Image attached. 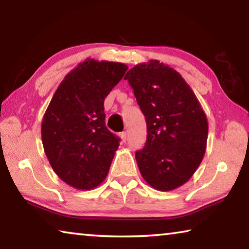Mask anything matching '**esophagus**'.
I'll return each instance as SVG.
<instances>
[{"instance_id": "esophagus-1", "label": "esophagus", "mask_w": 249, "mask_h": 249, "mask_svg": "<svg viewBox=\"0 0 249 249\" xmlns=\"http://www.w3.org/2000/svg\"><path fill=\"white\" fill-rule=\"evenodd\" d=\"M120 136H121L122 141H123V142H126V140H127V134H126V132H122L120 134Z\"/></svg>"}]
</instances>
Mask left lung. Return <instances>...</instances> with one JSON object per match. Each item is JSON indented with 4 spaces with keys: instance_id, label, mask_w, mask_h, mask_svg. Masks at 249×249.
<instances>
[{
    "instance_id": "8db88e82",
    "label": "left lung",
    "mask_w": 249,
    "mask_h": 249,
    "mask_svg": "<svg viewBox=\"0 0 249 249\" xmlns=\"http://www.w3.org/2000/svg\"><path fill=\"white\" fill-rule=\"evenodd\" d=\"M124 79L146 119V144L135 154L142 178L156 190H175L204 157L209 125L203 108L178 71L158 60L136 65Z\"/></svg>"
}]
</instances>
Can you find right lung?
<instances>
[{
	"mask_svg": "<svg viewBox=\"0 0 249 249\" xmlns=\"http://www.w3.org/2000/svg\"><path fill=\"white\" fill-rule=\"evenodd\" d=\"M128 67L87 59L59 84L41 122V141L53 171L78 190L107 178L120 138L105 126L104 100Z\"/></svg>",
	"mask_w": 249,
	"mask_h": 249,
	"instance_id": "obj_1",
	"label": "right lung"
}]
</instances>
